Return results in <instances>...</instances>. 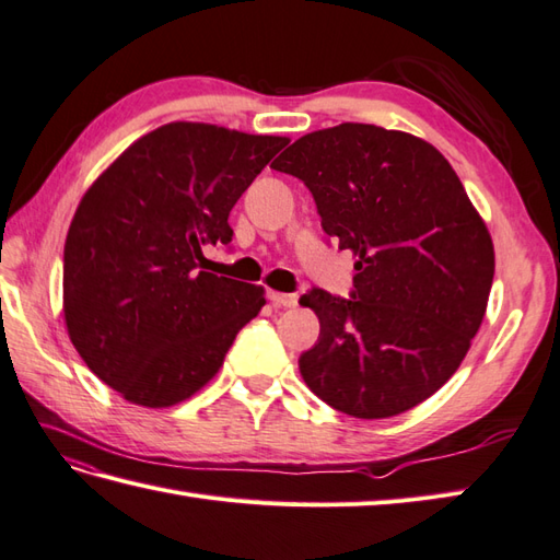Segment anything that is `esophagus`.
Segmentation results:
<instances>
[{"label":"esophagus","instance_id":"obj_1","mask_svg":"<svg viewBox=\"0 0 560 560\" xmlns=\"http://www.w3.org/2000/svg\"><path fill=\"white\" fill-rule=\"evenodd\" d=\"M268 300L272 306H278V308H292V306H296V302H300V296L284 294V292H268Z\"/></svg>","mask_w":560,"mask_h":560}]
</instances>
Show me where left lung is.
Returning <instances> with one entry per match:
<instances>
[{
    "label": "left lung",
    "instance_id": "left-lung-1",
    "mask_svg": "<svg viewBox=\"0 0 560 560\" xmlns=\"http://www.w3.org/2000/svg\"><path fill=\"white\" fill-rule=\"evenodd\" d=\"M270 167L306 184L323 232L357 258L352 300H300L320 320L304 383L357 419L424 402L463 364L495 268L455 170L412 133L354 121L302 136Z\"/></svg>",
    "mask_w": 560,
    "mask_h": 560
}]
</instances>
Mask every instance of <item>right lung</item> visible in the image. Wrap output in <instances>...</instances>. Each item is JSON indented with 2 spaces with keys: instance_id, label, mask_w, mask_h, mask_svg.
<instances>
[{
  "instance_id": "add662e5",
  "label": "right lung",
  "mask_w": 560,
  "mask_h": 560,
  "mask_svg": "<svg viewBox=\"0 0 560 560\" xmlns=\"http://www.w3.org/2000/svg\"><path fill=\"white\" fill-rule=\"evenodd\" d=\"M290 139L170 121L112 163L73 213L65 320L93 374L124 400L172 407L213 378L266 290L198 270L230 244V210Z\"/></svg>"
}]
</instances>
